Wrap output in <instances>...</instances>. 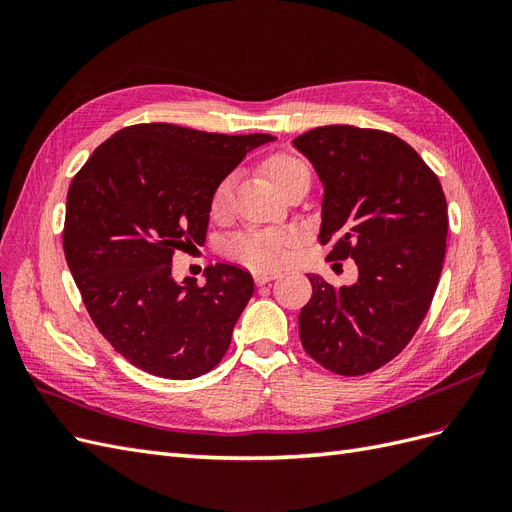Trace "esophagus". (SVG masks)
I'll list each match as a JSON object with an SVG mask.
<instances>
[{"label":"esophagus","mask_w":512,"mask_h":512,"mask_svg":"<svg viewBox=\"0 0 512 512\" xmlns=\"http://www.w3.org/2000/svg\"><path fill=\"white\" fill-rule=\"evenodd\" d=\"M277 277H280V271H267V269H256L254 271V280H256L258 286L269 284V282L277 280Z\"/></svg>","instance_id":"obj_1"}]
</instances>
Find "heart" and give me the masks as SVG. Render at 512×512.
Segmentation results:
<instances>
[{
    "instance_id": "obj_1",
    "label": "heart",
    "mask_w": 512,
    "mask_h": 512,
    "mask_svg": "<svg viewBox=\"0 0 512 512\" xmlns=\"http://www.w3.org/2000/svg\"><path fill=\"white\" fill-rule=\"evenodd\" d=\"M262 168L269 179L277 185V190L284 192L290 183L301 177H309L305 162L290 156V153H273ZM232 190H235V175H226L211 192V215L213 218H226L232 205ZM297 241L292 230L286 228H258L243 232L241 237L232 241V254L252 267H275L286 256L288 247Z\"/></svg>"
}]
</instances>
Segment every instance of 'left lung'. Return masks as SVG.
I'll list each match as a JSON object with an SVG mask.
<instances>
[{"mask_svg": "<svg viewBox=\"0 0 512 512\" xmlns=\"http://www.w3.org/2000/svg\"><path fill=\"white\" fill-rule=\"evenodd\" d=\"M292 145L322 183L318 239L331 243L329 260L359 267L356 282L339 288L307 273L301 344L335 374H369L408 346L438 288L448 232L442 185L389 132L322 126Z\"/></svg>", "mask_w": 512, "mask_h": 512, "instance_id": "left-lung-1", "label": "left lung"}]
</instances>
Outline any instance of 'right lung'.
<instances>
[{"label":"right lung","instance_id":"obj_1","mask_svg":"<svg viewBox=\"0 0 512 512\" xmlns=\"http://www.w3.org/2000/svg\"><path fill=\"white\" fill-rule=\"evenodd\" d=\"M271 134H209L138 123L104 141L70 183L64 252L98 331L147 374L192 380L222 361L254 294L218 262L173 277V254L207 237L211 192Z\"/></svg>","mask_w":512,"mask_h":512}]
</instances>
